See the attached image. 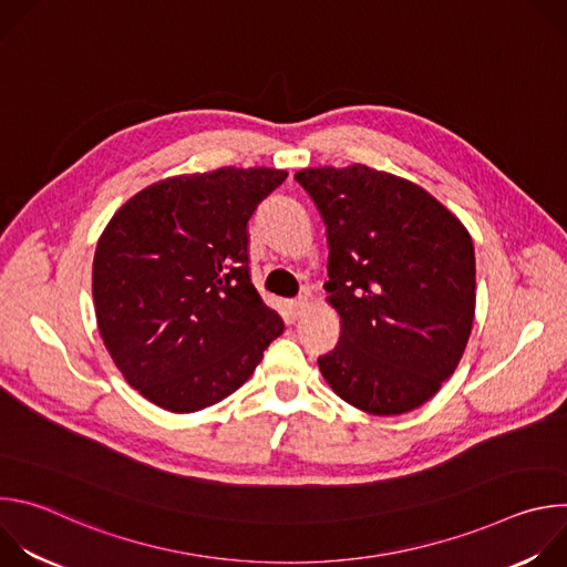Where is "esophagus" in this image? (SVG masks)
I'll use <instances>...</instances> for the list:
<instances>
[{"label": "esophagus", "mask_w": 567, "mask_h": 567, "mask_svg": "<svg viewBox=\"0 0 567 567\" xmlns=\"http://www.w3.org/2000/svg\"><path fill=\"white\" fill-rule=\"evenodd\" d=\"M305 307H307V298H296V300H289V305H287V309L293 318H298L305 311Z\"/></svg>", "instance_id": "34e87169"}]
</instances>
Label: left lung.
<instances>
[{"label":"left lung","mask_w":567,"mask_h":567,"mask_svg":"<svg viewBox=\"0 0 567 567\" xmlns=\"http://www.w3.org/2000/svg\"><path fill=\"white\" fill-rule=\"evenodd\" d=\"M296 182L328 226L326 291L339 346L318 357L332 390L370 415L426 403L457 368L475 313L468 230L413 182L354 164Z\"/></svg>","instance_id":"8db88e82"}]
</instances>
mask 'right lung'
Here are the masks:
<instances>
[{
	"mask_svg": "<svg viewBox=\"0 0 567 567\" xmlns=\"http://www.w3.org/2000/svg\"><path fill=\"white\" fill-rule=\"evenodd\" d=\"M285 179L274 168L179 175L136 193L103 230L92 271L99 330L156 406H213L282 334L251 282L249 219Z\"/></svg>",
	"mask_w": 567,
	"mask_h": 567,
	"instance_id": "obj_1",
	"label": "right lung"
}]
</instances>
